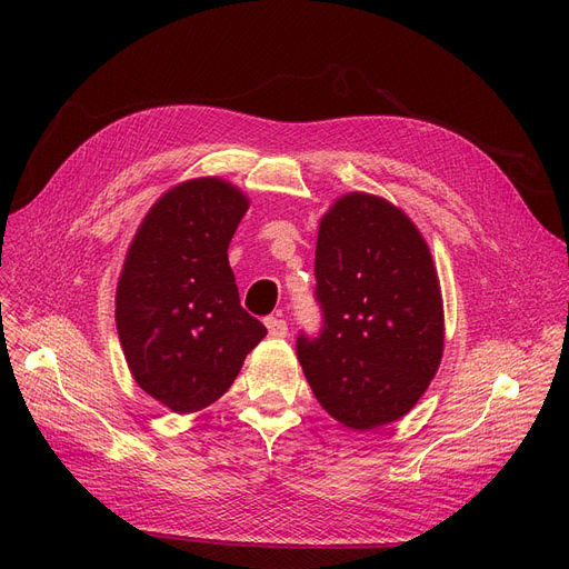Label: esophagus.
<instances>
[{"label": "esophagus", "instance_id": "esophagus-1", "mask_svg": "<svg viewBox=\"0 0 569 569\" xmlns=\"http://www.w3.org/2000/svg\"><path fill=\"white\" fill-rule=\"evenodd\" d=\"M264 325H267V332H269V337L283 339V337L288 335V322H286V320H281V318H267V320H264Z\"/></svg>", "mask_w": 569, "mask_h": 569}]
</instances>
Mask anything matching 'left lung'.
Masks as SVG:
<instances>
[{
	"instance_id": "left-lung-1",
	"label": "left lung",
	"mask_w": 569,
	"mask_h": 569,
	"mask_svg": "<svg viewBox=\"0 0 569 569\" xmlns=\"http://www.w3.org/2000/svg\"><path fill=\"white\" fill-rule=\"evenodd\" d=\"M318 337L297 357L320 406L367 431L403 417L427 392L442 357V300L420 230L369 193L339 198L316 242Z\"/></svg>"
}]
</instances>
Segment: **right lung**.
Here are the masks:
<instances>
[{
    "label": "right lung",
    "instance_id": "obj_1",
    "mask_svg": "<svg viewBox=\"0 0 569 569\" xmlns=\"http://www.w3.org/2000/svg\"><path fill=\"white\" fill-rule=\"evenodd\" d=\"M247 196L217 177L170 189L144 217L117 286V332L136 382L174 412L214 403L267 335L239 305L228 244Z\"/></svg>",
    "mask_w": 569,
    "mask_h": 569
}]
</instances>
